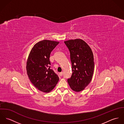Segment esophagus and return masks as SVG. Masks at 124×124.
Wrapping results in <instances>:
<instances>
[{"label":"esophagus","mask_w":124,"mask_h":124,"mask_svg":"<svg viewBox=\"0 0 124 124\" xmlns=\"http://www.w3.org/2000/svg\"><path fill=\"white\" fill-rule=\"evenodd\" d=\"M60 75L61 76H62V75H63V72H62V71L60 73Z\"/></svg>","instance_id":"obj_1"}]
</instances>
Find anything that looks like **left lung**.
<instances>
[{"mask_svg": "<svg viewBox=\"0 0 124 124\" xmlns=\"http://www.w3.org/2000/svg\"><path fill=\"white\" fill-rule=\"evenodd\" d=\"M64 43L70 53L72 71L68 83L73 91H82L93 77L94 67L93 53L88 45L81 39H70Z\"/></svg>", "mask_w": 124, "mask_h": 124, "instance_id": "1", "label": "left lung"}]
</instances>
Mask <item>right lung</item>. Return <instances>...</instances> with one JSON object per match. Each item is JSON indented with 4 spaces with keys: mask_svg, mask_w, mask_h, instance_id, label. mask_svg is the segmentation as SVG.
<instances>
[{
    "mask_svg": "<svg viewBox=\"0 0 124 124\" xmlns=\"http://www.w3.org/2000/svg\"><path fill=\"white\" fill-rule=\"evenodd\" d=\"M59 42L41 40L34 45L29 55L27 72L31 83L39 90L49 93L55 87L59 78L51 68V52Z\"/></svg>",
    "mask_w": 124,
    "mask_h": 124,
    "instance_id": "obj_1",
    "label": "right lung"
}]
</instances>
